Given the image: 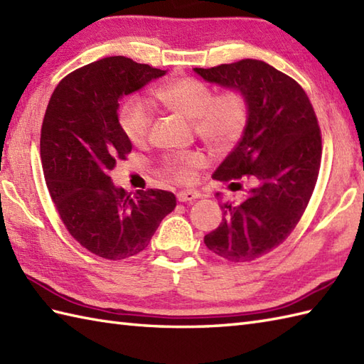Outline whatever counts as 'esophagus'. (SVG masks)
<instances>
[{"label": "esophagus", "mask_w": 364, "mask_h": 364, "mask_svg": "<svg viewBox=\"0 0 364 364\" xmlns=\"http://www.w3.org/2000/svg\"><path fill=\"white\" fill-rule=\"evenodd\" d=\"M198 197H200L198 192H192V191H181V192H178V194H176L178 202H181V203L192 202V200H196Z\"/></svg>", "instance_id": "1"}]
</instances>
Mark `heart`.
Masks as SVG:
<instances>
[{"mask_svg":"<svg viewBox=\"0 0 364 364\" xmlns=\"http://www.w3.org/2000/svg\"><path fill=\"white\" fill-rule=\"evenodd\" d=\"M154 98L181 117L192 122L196 134L214 150H228L244 136L249 125L250 109L245 95L237 89L215 90L196 78H180L162 84ZM120 131L133 145H144L150 137L151 111L144 102L129 98L117 112ZM206 158L200 151L168 154L161 162L162 173L178 183H191Z\"/></svg>","mask_w":364,"mask_h":364,"instance_id":"obj_1","label":"heart"}]
</instances>
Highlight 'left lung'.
Listing matches in <instances>:
<instances>
[{
	"label": "left lung",
	"instance_id": "obj_1",
	"mask_svg": "<svg viewBox=\"0 0 364 364\" xmlns=\"http://www.w3.org/2000/svg\"><path fill=\"white\" fill-rule=\"evenodd\" d=\"M208 82L237 89L250 119L241 141L213 178L250 189L239 205L222 203L220 225L205 236L214 255L250 262L277 249L304 215L318 181L322 137L310 98L297 81L262 60L196 68Z\"/></svg>",
	"mask_w": 364,
	"mask_h": 364
}]
</instances>
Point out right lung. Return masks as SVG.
<instances>
[{"mask_svg":"<svg viewBox=\"0 0 364 364\" xmlns=\"http://www.w3.org/2000/svg\"><path fill=\"white\" fill-rule=\"evenodd\" d=\"M164 73L129 58H105L68 73L46 106L41 131L46 188L68 233L100 258L141 253L176 206L172 192L131 196L109 176L133 149L119 127V100Z\"/></svg>","mask_w":364,"mask_h":364,"instance_id":"add662e5","label":"right lung"}]
</instances>
